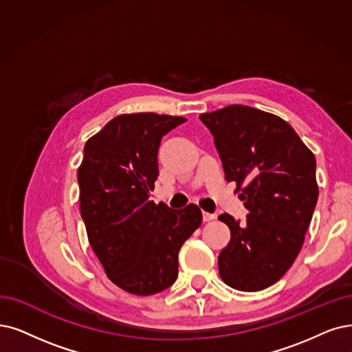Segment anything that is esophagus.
<instances>
[{"mask_svg": "<svg viewBox=\"0 0 352 352\" xmlns=\"http://www.w3.org/2000/svg\"><path fill=\"white\" fill-rule=\"evenodd\" d=\"M202 218H204V221H205V222H208V221H212V219H215V214H210V212H202Z\"/></svg>", "mask_w": 352, "mask_h": 352, "instance_id": "34e87169", "label": "esophagus"}]
</instances>
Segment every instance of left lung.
Returning <instances> with one entry per match:
<instances>
[{
  "instance_id": "8db88e82",
  "label": "left lung",
  "mask_w": 352,
  "mask_h": 352,
  "mask_svg": "<svg viewBox=\"0 0 352 352\" xmlns=\"http://www.w3.org/2000/svg\"><path fill=\"white\" fill-rule=\"evenodd\" d=\"M212 133L225 177L245 185V222L218 219L231 240L218 257L221 278L243 292L274 285L290 269L305 241L318 202L316 160L290 125L269 112L228 105L201 114Z\"/></svg>"
}]
</instances>
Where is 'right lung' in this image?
<instances>
[{"instance_id": "1", "label": "right lung", "mask_w": 352, "mask_h": 352, "mask_svg": "<svg viewBox=\"0 0 352 352\" xmlns=\"http://www.w3.org/2000/svg\"><path fill=\"white\" fill-rule=\"evenodd\" d=\"M184 117L124 114L91 137L78 168L80 217L89 244L112 283L148 296L177 278V256L199 228L201 209L150 201L162 138Z\"/></svg>"}]
</instances>
